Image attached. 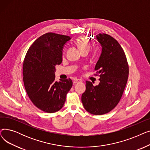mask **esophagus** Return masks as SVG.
I'll use <instances>...</instances> for the list:
<instances>
[{"label": "esophagus", "instance_id": "esophagus-1", "mask_svg": "<svg viewBox=\"0 0 150 150\" xmlns=\"http://www.w3.org/2000/svg\"><path fill=\"white\" fill-rule=\"evenodd\" d=\"M81 81H82V80H80V79H76V78H75V79H74V80L73 83H74V84H76V83H78V82H81Z\"/></svg>", "mask_w": 150, "mask_h": 150}]
</instances>
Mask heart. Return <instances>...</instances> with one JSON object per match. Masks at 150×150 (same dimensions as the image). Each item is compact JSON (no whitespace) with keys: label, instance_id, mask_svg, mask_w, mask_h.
I'll use <instances>...</instances> for the list:
<instances>
[{"label":"heart","instance_id":"heart-1","mask_svg":"<svg viewBox=\"0 0 150 150\" xmlns=\"http://www.w3.org/2000/svg\"><path fill=\"white\" fill-rule=\"evenodd\" d=\"M75 44L81 52L84 50H89L91 46L89 39L85 36H81L78 37L76 39Z\"/></svg>","mask_w":150,"mask_h":150}]
</instances>
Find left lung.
I'll list each match as a JSON object with an SVG mask.
<instances>
[{
  "label": "left lung",
  "mask_w": 150,
  "mask_h": 150,
  "mask_svg": "<svg viewBox=\"0 0 150 150\" xmlns=\"http://www.w3.org/2000/svg\"><path fill=\"white\" fill-rule=\"evenodd\" d=\"M96 38L102 47L95 67L100 83L94 86L86 81L81 101L89 113L103 115L112 111L120 100L128 81L129 67L125 53L116 39L105 33H99Z\"/></svg>",
  "instance_id": "obj_1"
}]
</instances>
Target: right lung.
I'll list each match as a JSON object with an SVG mask.
<instances>
[{
  "label": "right lung",
  "mask_w": 150,
  "mask_h": 150,
  "mask_svg": "<svg viewBox=\"0 0 150 150\" xmlns=\"http://www.w3.org/2000/svg\"><path fill=\"white\" fill-rule=\"evenodd\" d=\"M71 38L47 33L28 50L23 63V81L27 95L39 109L48 113L58 111L64 106L73 83L70 78L55 81L56 66L62 61V49Z\"/></svg>",
  "instance_id": "1"
}]
</instances>
